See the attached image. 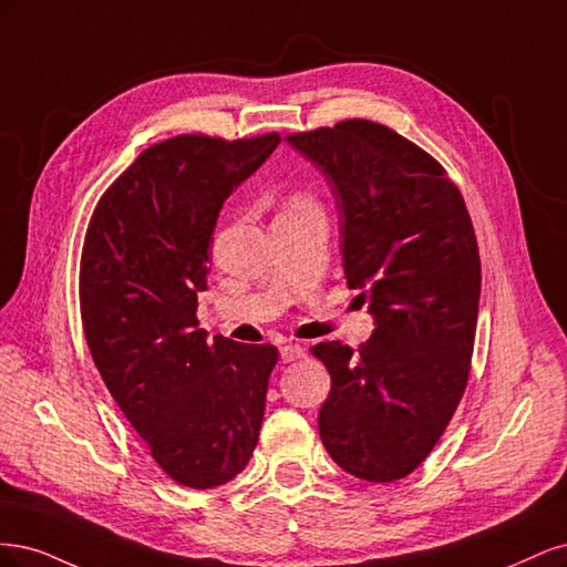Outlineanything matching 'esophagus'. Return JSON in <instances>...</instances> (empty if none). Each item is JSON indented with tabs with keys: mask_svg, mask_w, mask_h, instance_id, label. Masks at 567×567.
<instances>
[{
	"mask_svg": "<svg viewBox=\"0 0 567 567\" xmlns=\"http://www.w3.org/2000/svg\"><path fill=\"white\" fill-rule=\"evenodd\" d=\"M280 358L285 362L301 360V358H306V349H303V346H299V343H285V346H280Z\"/></svg>",
	"mask_w": 567,
	"mask_h": 567,
	"instance_id": "1",
	"label": "esophagus"
}]
</instances>
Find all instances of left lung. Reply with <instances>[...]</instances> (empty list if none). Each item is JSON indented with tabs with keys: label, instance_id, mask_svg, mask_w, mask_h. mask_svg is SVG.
I'll list each match as a JSON object with an SVG mask.
<instances>
[{
	"label": "left lung",
	"instance_id": "obj_1",
	"mask_svg": "<svg viewBox=\"0 0 567 567\" xmlns=\"http://www.w3.org/2000/svg\"><path fill=\"white\" fill-rule=\"evenodd\" d=\"M324 174L346 282L370 301L374 332L310 353L332 377L324 450L351 476L393 483L441 441L464 395L478 322L481 257L464 197L443 164L372 120L289 134Z\"/></svg>",
	"mask_w": 567,
	"mask_h": 567
}]
</instances>
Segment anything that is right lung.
<instances>
[{
    "label": "right lung",
    "instance_id": "obj_1",
    "mask_svg": "<svg viewBox=\"0 0 567 567\" xmlns=\"http://www.w3.org/2000/svg\"><path fill=\"white\" fill-rule=\"evenodd\" d=\"M280 134H181L145 148L91 214L80 310L91 358L115 403L178 485L233 481L254 447L278 362L270 343L199 330L209 245L226 197Z\"/></svg>",
    "mask_w": 567,
    "mask_h": 567
}]
</instances>
